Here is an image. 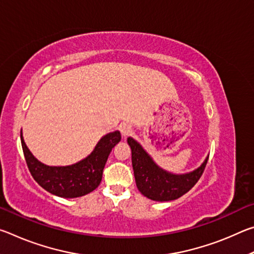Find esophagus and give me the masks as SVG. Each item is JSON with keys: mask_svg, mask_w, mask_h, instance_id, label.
<instances>
[{"mask_svg": "<svg viewBox=\"0 0 254 254\" xmlns=\"http://www.w3.org/2000/svg\"><path fill=\"white\" fill-rule=\"evenodd\" d=\"M120 131H121L122 135L124 137H127V136H128L132 133V127L130 126V124H127V123H122L121 126H120Z\"/></svg>", "mask_w": 254, "mask_h": 254, "instance_id": "1", "label": "esophagus"}]
</instances>
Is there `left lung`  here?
<instances>
[{
    "label": "left lung",
    "instance_id": "8db88e82",
    "mask_svg": "<svg viewBox=\"0 0 254 254\" xmlns=\"http://www.w3.org/2000/svg\"><path fill=\"white\" fill-rule=\"evenodd\" d=\"M127 143L132 150L136 187L141 194L152 200H174L186 194L198 182L207 165L208 158L198 169L190 174L171 175L159 168L135 140L128 137Z\"/></svg>",
    "mask_w": 254,
    "mask_h": 254
}]
</instances>
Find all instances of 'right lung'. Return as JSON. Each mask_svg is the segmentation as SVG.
<instances>
[{
    "label": "right lung",
    "instance_id": "1",
    "mask_svg": "<svg viewBox=\"0 0 254 254\" xmlns=\"http://www.w3.org/2000/svg\"><path fill=\"white\" fill-rule=\"evenodd\" d=\"M121 140V133L115 131L103 136L92 154L83 161L67 167H49L38 161L29 151L21 136L23 154L33 179L56 196L75 198L93 191L101 184L103 169L112 148Z\"/></svg>",
    "mask_w": 254,
    "mask_h": 254
}]
</instances>
